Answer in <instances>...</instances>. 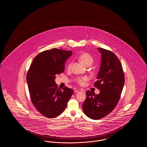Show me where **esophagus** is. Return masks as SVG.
Listing matches in <instances>:
<instances>
[{
    "label": "esophagus",
    "instance_id": "esophagus-1",
    "mask_svg": "<svg viewBox=\"0 0 147 147\" xmlns=\"http://www.w3.org/2000/svg\"><path fill=\"white\" fill-rule=\"evenodd\" d=\"M74 90L75 92H79V91H83V89H74Z\"/></svg>",
    "mask_w": 147,
    "mask_h": 147
}]
</instances>
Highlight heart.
Listing matches in <instances>:
<instances>
[{
	"instance_id": "obj_1",
	"label": "heart",
	"mask_w": 147,
	"mask_h": 147,
	"mask_svg": "<svg viewBox=\"0 0 147 147\" xmlns=\"http://www.w3.org/2000/svg\"><path fill=\"white\" fill-rule=\"evenodd\" d=\"M78 59L82 63L84 64V65H86V67L90 66L93 62V58L92 57L91 55H90L87 53H83L80 55V56L78 57ZM71 64H72L71 62H69L68 63L67 65V68L68 69H70L71 68ZM88 80V78L87 77H80V78H78L76 79V82L80 86H84Z\"/></svg>"
}]
</instances>
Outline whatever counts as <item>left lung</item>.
Returning a JSON list of instances; mask_svg holds the SVG:
<instances>
[{"label":"left lung","instance_id":"8db88e82","mask_svg":"<svg viewBox=\"0 0 147 147\" xmlns=\"http://www.w3.org/2000/svg\"><path fill=\"white\" fill-rule=\"evenodd\" d=\"M98 49L101 54V63L98 80L94 85L100 93L95 94L88 90L82 106L84 113L92 119L103 118L113 111L119 102L125 83L124 71L117 57L109 50Z\"/></svg>","mask_w":147,"mask_h":147}]
</instances>
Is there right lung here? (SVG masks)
<instances>
[{
    "instance_id": "1",
    "label": "right lung",
    "mask_w": 147,
    "mask_h": 147,
    "mask_svg": "<svg viewBox=\"0 0 147 147\" xmlns=\"http://www.w3.org/2000/svg\"><path fill=\"white\" fill-rule=\"evenodd\" d=\"M71 51L53 49L36 56L28 69L26 80L31 101L38 111L48 118H55L65 109L73 90L58 88L56 75L62 73L64 63Z\"/></svg>"
}]
</instances>
